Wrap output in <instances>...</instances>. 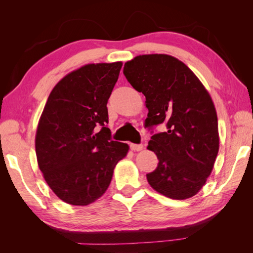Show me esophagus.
I'll return each instance as SVG.
<instances>
[{
  "instance_id": "obj_1",
  "label": "esophagus",
  "mask_w": 253,
  "mask_h": 253,
  "mask_svg": "<svg viewBox=\"0 0 253 253\" xmlns=\"http://www.w3.org/2000/svg\"><path fill=\"white\" fill-rule=\"evenodd\" d=\"M129 148L132 151H140L142 150L143 145L142 144H136V143H129Z\"/></svg>"
}]
</instances>
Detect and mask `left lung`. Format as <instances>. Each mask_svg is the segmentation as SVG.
I'll return each mask as SVG.
<instances>
[{
  "instance_id": "8db88e82",
  "label": "left lung",
  "mask_w": 253,
  "mask_h": 253,
  "mask_svg": "<svg viewBox=\"0 0 253 253\" xmlns=\"http://www.w3.org/2000/svg\"><path fill=\"white\" fill-rule=\"evenodd\" d=\"M124 75L145 96L149 110L148 149L159 160L147 174L150 186L173 200L194 196L218 153L217 116L209 93L185 63L168 55L137 56L125 64ZM162 123L167 131L154 134L152 128Z\"/></svg>"
}]
</instances>
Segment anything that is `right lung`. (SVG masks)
Instances as JSON below:
<instances>
[{
  "label": "right lung",
  "mask_w": 253,
  "mask_h": 253,
  "mask_svg": "<svg viewBox=\"0 0 253 253\" xmlns=\"http://www.w3.org/2000/svg\"><path fill=\"white\" fill-rule=\"evenodd\" d=\"M121 62L87 64L58 82L36 134L44 179L60 200L86 206L109 188L114 168L128 145L111 139L106 104Z\"/></svg>",
  "instance_id": "1"
}]
</instances>
